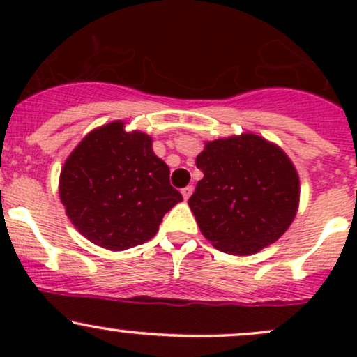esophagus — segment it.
Returning a JSON list of instances; mask_svg holds the SVG:
<instances>
[{
	"label": "esophagus",
	"instance_id": "esophagus-1",
	"mask_svg": "<svg viewBox=\"0 0 357 357\" xmlns=\"http://www.w3.org/2000/svg\"><path fill=\"white\" fill-rule=\"evenodd\" d=\"M181 195H183V198L186 199V202H188V199H190V196L192 195V186H186V188H183V190H181Z\"/></svg>",
	"mask_w": 357,
	"mask_h": 357
}]
</instances>
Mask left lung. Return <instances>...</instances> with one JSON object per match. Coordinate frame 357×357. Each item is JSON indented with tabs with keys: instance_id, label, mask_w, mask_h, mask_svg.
I'll return each instance as SVG.
<instances>
[{
	"instance_id": "8db88e82",
	"label": "left lung",
	"mask_w": 357,
	"mask_h": 357,
	"mask_svg": "<svg viewBox=\"0 0 357 357\" xmlns=\"http://www.w3.org/2000/svg\"><path fill=\"white\" fill-rule=\"evenodd\" d=\"M196 166L204 176L188 204L215 248L252 255L292 225L301 183L277 144L252 132L208 141Z\"/></svg>"
}]
</instances>
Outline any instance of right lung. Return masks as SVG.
Segmentation results:
<instances>
[{
    "instance_id": "obj_1",
    "label": "right lung",
    "mask_w": 357,
    "mask_h": 357,
    "mask_svg": "<svg viewBox=\"0 0 357 357\" xmlns=\"http://www.w3.org/2000/svg\"><path fill=\"white\" fill-rule=\"evenodd\" d=\"M60 202L73 227L102 248L127 250L158 233L162 216L183 202L153 139L114 121L97 127L65 161Z\"/></svg>"
}]
</instances>
